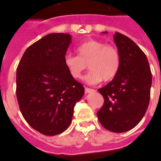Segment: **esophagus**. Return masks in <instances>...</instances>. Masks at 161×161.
Here are the masks:
<instances>
[{"instance_id":"obj_1","label":"esophagus","mask_w":161,"mask_h":161,"mask_svg":"<svg viewBox=\"0 0 161 161\" xmlns=\"http://www.w3.org/2000/svg\"><path fill=\"white\" fill-rule=\"evenodd\" d=\"M85 93H93V92H94V89H89V88H85Z\"/></svg>"}]
</instances>
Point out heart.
<instances>
[{"label": "heart", "instance_id": "1", "mask_svg": "<svg viewBox=\"0 0 161 161\" xmlns=\"http://www.w3.org/2000/svg\"><path fill=\"white\" fill-rule=\"evenodd\" d=\"M77 56L67 55L64 65L68 73L74 79H80L89 68L90 71L85 76V81L95 85L104 81H110L117 76L121 65L119 50L113 45L96 39H89L76 47Z\"/></svg>", "mask_w": 161, "mask_h": 161}]
</instances>
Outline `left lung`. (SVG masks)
Masks as SVG:
<instances>
[{"instance_id":"obj_1","label":"left lung","mask_w":161,"mask_h":161,"mask_svg":"<svg viewBox=\"0 0 161 161\" xmlns=\"http://www.w3.org/2000/svg\"><path fill=\"white\" fill-rule=\"evenodd\" d=\"M114 40L120 54V68L111 81L98 89L104 105L97 115L105 128L122 133L134 128L144 116L153 77L147 56L136 42L118 32Z\"/></svg>"}]
</instances>
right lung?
Here are the masks:
<instances>
[{
    "label": "right lung",
    "instance_id": "1",
    "mask_svg": "<svg viewBox=\"0 0 161 161\" xmlns=\"http://www.w3.org/2000/svg\"><path fill=\"white\" fill-rule=\"evenodd\" d=\"M71 42L68 34L42 37L25 50L17 68L20 110L28 124L45 136L59 135L68 128L74 106L85 93L64 65Z\"/></svg>",
    "mask_w": 161,
    "mask_h": 161
}]
</instances>
